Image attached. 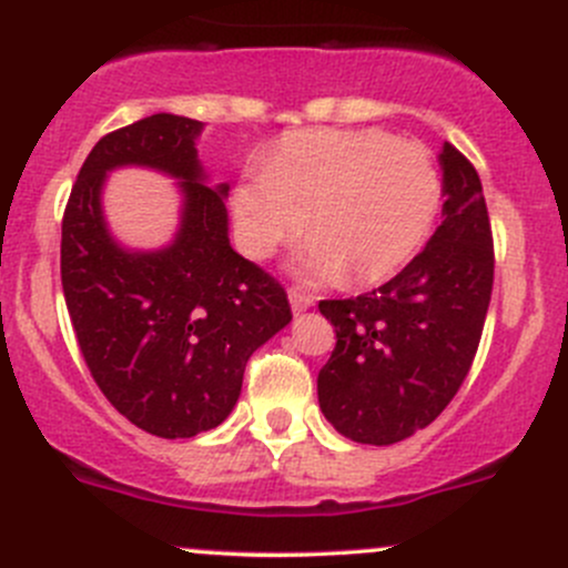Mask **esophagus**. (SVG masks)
I'll use <instances>...</instances> for the list:
<instances>
[{
  "instance_id": "1",
  "label": "esophagus",
  "mask_w": 568,
  "mask_h": 568,
  "mask_svg": "<svg viewBox=\"0 0 568 568\" xmlns=\"http://www.w3.org/2000/svg\"><path fill=\"white\" fill-rule=\"evenodd\" d=\"M288 302H291V310H294L296 315L313 307V296L304 294L302 288H288Z\"/></svg>"
}]
</instances>
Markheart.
Returning a JSON list of instances; mask_svg holds the SVG:
<instances>
[{"instance_id":"obj_1","label":"heart","mask_w":568,"mask_h":568,"mask_svg":"<svg viewBox=\"0 0 568 568\" xmlns=\"http://www.w3.org/2000/svg\"><path fill=\"white\" fill-rule=\"evenodd\" d=\"M440 204V176L419 143L384 130H296L277 141L264 174L234 187L236 239L268 258L304 225L296 272L367 285L392 277L422 247Z\"/></svg>"}]
</instances>
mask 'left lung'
Listing matches in <instances>:
<instances>
[{
	"label": "left lung",
	"mask_w": 568,
	"mask_h": 568,
	"mask_svg": "<svg viewBox=\"0 0 568 568\" xmlns=\"http://www.w3.org/2000/svg\"><path fill=\"white\" fill-rule=\"evenodd\" d=\"M438 163L444 223L425 250L381 288L318 304L337 332L318 373V403L356 444H397L438 419L485 329L495 272L485 193L452 143L440 146Z\"/></svg>",
	"instance_id": "left-lung-1"
}]
</instances>
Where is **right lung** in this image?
I'll return each instance as SVG.
<instances>
[{"instance_id":"obj_1","label":"right lung","mask_w":568,"mask_h":568,"mask_svg":"<svg viewBox=\"0 0 568 568\" xmlns=\"http://www.w3.org/2000/svg\"><path fill=\"white\" fill-rule=\"evenodd\" d=\"M201 130L152 113L103 135L62 220L64 302L89 373L124 419L158 438L223 425L253 351L291 324L283 285L231 247L229 184H206ZM130 164L180 182V229L165 248L130 251L110 234L104 179Z\"/></svg>"}]
</instances>
